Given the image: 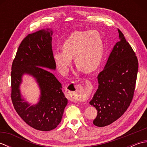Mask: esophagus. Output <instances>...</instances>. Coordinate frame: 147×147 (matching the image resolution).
Listing matches in <instances>:
<instances>
[{"label": "esophagus", "mask_w": 147, "mask_h": 147, "mask_svg": "<svg viewBox=\"0 0 147 147\" xmlns=\"http://www.w3.org/2000/svg\"><path fill=\"white\" fill-rule=\"evenodd\" d=\"M72 85V84H71ZM74 90H73L72 87L70 86H68V92L71 93V95H72V97L76 101H78V102H85L86 100L87 99V96H88V95H87V92H85L84 89L82 88V85L80 84H78V85H74ZM70 89L71 90H70L69 89ZM72 90H74V91H72Z\"/></svg>", "instance_id": "1"}]
</instances>
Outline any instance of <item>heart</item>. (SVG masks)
<instances>
[{
    "label": "heart",
    "instance_id": "obj_1",
    "mask_svg": "<svg viewBox=\"0 0 147 147\" xmlns=\"http://www.w3.org/2000/svg\"><path fill=\"white\" fill-rule=\"evenodd\" d=\"M62 47L54 52L53 58L62 73H67L73 57L80 71L92 73L97 69L104 54V40L95 30L73 32L64 40Z\"/></svg>",
    "mask_w": 147,
    "mask_h": 147
}]
</instances>
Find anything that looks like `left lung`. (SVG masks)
Returning <instances> with one entry per match:
<instances>
[{
    "instance_id": "1",
    "label": "left lung",
    "mask_w": 147,
    "mask_h": 147,
    "mask_svg": "<svg viewBox=\"0 0 147 147\" xmlns=\"http://www.w3.org/2000/svg\"><path fill=\"white\" fill-rule=\"evenodd\" d=\"M118 33L120 40L98 74V88L90 102L97 111L93 123L98 127L108 126L119 118L129 107L135 92L138 59L119 29Z\"/></svg>"
}]
</instances>
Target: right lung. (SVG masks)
<instances>
[{"label": "right lung", "mask_w": 147, "mask_h": 147, "mask_svg": "<svg viewBox=\"0 0 147 147\" xmlns=\"http://www.w3.org/2000/svg\"><path fill=\"white\" fill-rule=\"evenodd\" d=\"M52 31L29 34L21 42L11 67V99L23 120L37 130L48 131L61 123L67 100L62 85L51 71L55 69L52 49ZM24 74L35 77L40 89L39 102L30 106L21 97L19 86Z\"/></svg>", "instance_id": "1"}]
</instances>
